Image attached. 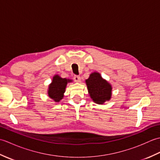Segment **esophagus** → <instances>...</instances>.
Returning <instances> with one entry per match:
<instances>
[{"label":"esophagus","mask_w":160,"mask_h":160,"mask_svg":"<svg viewBox=\"0 0 160 160\" xmlns=\"http://www.w3.org/2000/svg\"><path fill=\"white\" fill-rule=\"evenodd\" d=\"M73 80H74V81H76V82H79L80 80H81V78L79 76H73Z\"/></svg>","instance_id":"1"}]
</instances>
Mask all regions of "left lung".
Wrapping results in <instances>:
<instances>
[{
	"label": "left lung",
	"mask_w": 160,
	"mask_h": 160,
	"mask_svg": "<svg viewBox=\"0 0 160 160\" xmlns=\"http://www.w3.org/2000/svg\"><path fill=\"white\" fill-rule=\"evenodd\" d=\"M88 91L93 102L102 104L109 100L111 96L112 88L107 81L104 80L98 73H93L86 80Z\"/></svg>",
	"instance_id": "1"
}]
</instances>
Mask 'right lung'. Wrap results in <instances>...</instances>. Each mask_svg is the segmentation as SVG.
I'll list each match as a JSON object with an SVG mask.
<instances>
[{
    "instance_id": "right-lung-1",
    "label": "right lung",
    "mask_w": 160,
    "mask_h": 160,
    "mask_svg": "<svg viewBox=\"0 0 160 160\" xmlns=\"http://www.w3.org/2000/svg\"><path fill=\"white\" fill-rule=\"evenodd\" d=\"M69 82H71V80L66 78H62L58 75H56L53 78L52 82L49 87V96L56 102H58L60 100L62 99L67 84Z\"/></svg>"
}]
</instances>
